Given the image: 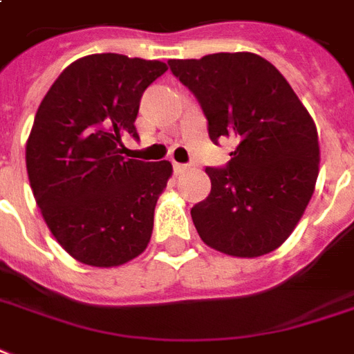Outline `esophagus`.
I'll list each match as a JSON object with an SVG mask.
<instances>
[{
  "label": "esophagus",
  "mask_w": 354,
  "mask_h": 354,
  "mask_svg": "<svg viewBox=\"0 0 354 354\" xmlns=\"http://www.w3.org/2000/svg\"><path fill=\"white\" fill-rule=\"evenodd\" d=\"M174 169H175V174H185L188 169L187 164H179V162H174Z\"/></svg>",
  "instance_id": "1"
}]
</instances>
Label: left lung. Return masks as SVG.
Listing matches in <instances>:
<instances>
[{"mask_svg":"<svg viewBox=\"0 0 354 354\" xmlns=\"http://www.w3.org/2000/svg\"><path fill=\"white\" fill-rule=\"evenodd\" d=\"M198 98L212 142H237L225 167H207L211 194L192 207L199 237L235 257H259L293 233L312 199L319 140L312 115L272 63L250 52L169 59Z\"/></svg>","mask_w":354,"mask_h":354,"instance_id":"1","label":"left lung"}]
</instances>
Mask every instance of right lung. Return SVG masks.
Returning a JSON list of instances; mask_svg holds the SVG:
<instances>
[{
    "instance_id": "1",
    "label": "right lung",
    "mask_w": 354,
    "mask_h": 354,
    "mask_svg": "<svg viewBox=\"0 0 354 354\" xmlns=\"http://www.w3.org/2000/svg\"><path fill=\"white\" fill-rule=\"evenodd\" d=\"M162 61L93 54L66 66L37 110L26 166L44 222L66 254L91 267L140 256L153 233L167 160L124 158L140 100Z\"/></svg>"
}]
</instances>
